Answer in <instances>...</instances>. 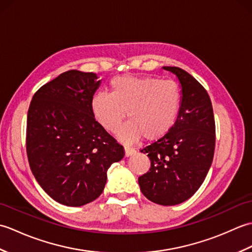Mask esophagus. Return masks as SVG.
Here are the masks:
<instances>
[{"mask_svg":"<svg viewBox=\"0 0 252 252\" xmlns=\"http://www.w3.org/2000/svg\"><path fill=\"white\" fill-rule=\"evenodd\" d=\"M134 153H135V149L133 148V147H131L129 145H126L125 146V155H126V157H130Z\"/></svg>","mask_w":252,"mask_h":252,"instance_id":"esophagus-1","label":"esophagus"}]
</instances>
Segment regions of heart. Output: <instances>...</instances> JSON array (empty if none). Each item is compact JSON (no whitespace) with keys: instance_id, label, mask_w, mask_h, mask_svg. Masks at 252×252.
<instances>
[{"instance_id":"b5f03b06","label":"heart","mask_w":252,"mask_h":252,"mask_svg":"<svg viewBox=\"0 0 252 252\" xmlns=\"http://www.w3.org/2000/svg\"><path fill=\"white\" fill-rule=\"evenodd\" d=\"M111 92H97L91 108L99 125L115 131L127 111L130 121L118 130L122 140L155 141L171 130L179 115L181 91L171 80L155 77L123 76L110 82Z\"/></svg>"}]
</instances>
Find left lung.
I'll list each match as a JSON object with an SVG mask.
<instances>
[{"mask_svg":"<svg viewBox=\"0 0 252 252\" xmlns=\"http://www.w3.org/2000/svg\"><path fill=\"white\" fill-rule=\"evenodd\" d=\"M163 69L180 81V110L167 134L141 151L151 159V169L138 184L147 199L174 206L190 198L205 181L215 155L216 123L205 88L183 69Z\"/></svg>","mask_w":252,"mask_h":252,"instance_id":"obj_1","label":"left lung"}]
</instances>
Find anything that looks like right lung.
<instances>
[{"label":"right lung","instance_id":"1","mask_svg":"<svg viewBox=\"0 0 252 252\" xmlns=\"http://www.w3.org/2000/svg\"><path fill=\"white\" fill-rule=\"evenodd\" d=\"M69 70L36 91L27 117L26 147L37 183L55 201L80 207L104 190L107 170L125 156L123 146L91 108L100 80Z\"/></svg>","mask_w":252,"mask_h":252}]
</instances>
